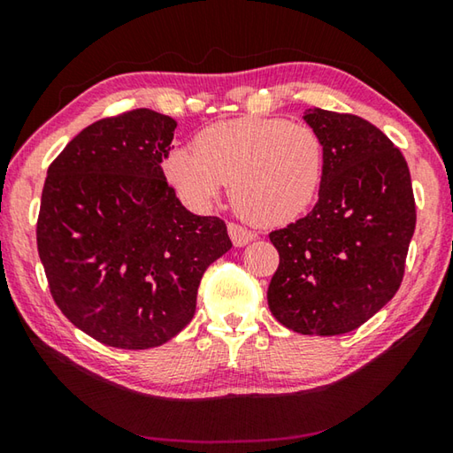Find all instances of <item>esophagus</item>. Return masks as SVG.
I'll return each mask as SVG.
<instances>
[{"mask_svg": "<svg viewBox=\"0 0 453 453\" xmlns=\"http://www.w3.org/2000/svg\"><path fill=\"white\" fill-rule=\"evenodd\" d=\"M227 234H229V237H232V242H234V245H237V248H243L245 243H250L256 237L251 229L243 227L240 224H227Z\"/></svg>", "mask_w": 453, "mask_h": 453, "instance_id": "obj_1", "label": "esophagus"}]
</instances>
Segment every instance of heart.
<instances>
[{
	"label": "heart",
	"mask_w": 453,
	"mask_h": 453,
	"mask_svg": "<svg viewBox=\"0 0 453 453\" xmlns=\"http://www.w3.org/2000/svg\"><path fill=\"white\" fill-rule=\"evenodd\" d=\"M326 167V145L311 126L242 118L213 124L196 150L178 148L167 159L180 194L208 208L224 183L235 211L251 224L281 226L316 199Z\"/></svg>",
	"instance_id": "b5f03b06"
}]
</instances>
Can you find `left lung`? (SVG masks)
<instances>
[{
    "label": "left lung",
    "instance_id": "left-lung-1",
    "mask_svg": "<svg viewBox=\"0 0 453 453\" xmlns=\"http://www.w3.org/2000/svg\"><path fill=\"white\" fill-rule=\"evenodd\" d=\"M303 119L324 140V180L308 216L270 234L280 265L267 303L297 334L340 335L400 289L416 202L402 151L370 121L319 107Z\"/></svg>",
    "mask_w": 453,
    "mask_h": 453
}]
</instances>
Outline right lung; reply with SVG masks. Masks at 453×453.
<instances>
[{"mask_svg":"<svg viewBox=\"0 0 453 453\" xmlns=\"http://www.w3.org/2000/svg\"><path fill=\"white\" fill-rule=\"evenodd\" d=\"M175 126L145 107L99 119L43 183L37 251L53 302L105 346L170 342L194 318L203 272L232 248L224 219L188 211L165 180Z\"/></svg>","mask_w":453,"mask_h":453,"instance_id":"obj_1","label":"right lung"}]
</instances>
